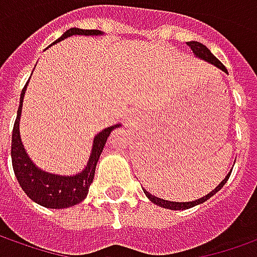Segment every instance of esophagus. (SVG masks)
Segmentation results:
<instances>
[{
    "instance_id": "1",
    "label": "esophagus",
    "mask_w": 257,
    "mask_h": 257,
    "mask_svg": "<svg viewBox=\"0 0 257 257\" xmlns=\"http://www.w3.org/2000/svg\"><path fill=\"white\" fill-rule=\"evenodd\" d=\"M128 121H130V123H132V117H128Z\"/></svg>"
}]
</instances>
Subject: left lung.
<instances>
[{"label":"left lung","instance_id":"left-lung-1","mask_svg":"<svg viewBox=\"0 0 257 257\" xmlns=\"http://www.w3.org/2000/svg\"><path fill=\"white\" fill-rule=\"evenodd\" d=\"M187 46L190 47L193 50V53H194V56L196 57H200L201 60H204V61H207V63H210V64L215 65V67H218L220 70H222L224 72H226L228 74V71H226L225 65L221 63L218 58L214 56L211 51L207 49L204 44L199 43V42H189L187 43ZM232 172V171H231ZM231 172L228 173L225 176V179L221 182L220 185L217 186L215 189H214L213 192H210L207 196H204V197H201V199L199 200H194V201H187V203H178V201H168V200H164V199H158V197H155V196H152L151 193H148L144 190V193H146V196L148 197V199L151 200L154 204H157V206L159 207H164V208H169V210H186V208H192V207L197 206V204H201V203H204V201H207V200L210 199L211 196H214L215 193L218 192V190H221V187L225 185L226 180L229 179V176H231Z\"/></svg>","mask_w":257,"mask_h":257}]
</instances>
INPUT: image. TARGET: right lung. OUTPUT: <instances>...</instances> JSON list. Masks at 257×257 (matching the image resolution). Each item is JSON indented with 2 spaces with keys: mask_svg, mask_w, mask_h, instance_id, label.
I'll use <instances>...</instances> for the list:
<instances>
[{
  "mask_svg": "<svg viewBox=\"0 0 257 257\" xmlns=\"http://www.w3.org/2000/svg\"><path fill=\"white\" fill-rule=\"evenodd\" d=\"M72 35H85V36L92 35L93 36V35H102V32L71 28L64 32V35L57 39L54 43H57L65 37L72 36ZM26 86L28 84L25 85L22 93H21L17 120H15L14 130H12L11 157H12V166H14L15 176H17L21 187L24 189V192L28 194V197L40 206L47 207V208H67V207L75 206L86 197L89 186L95 176L96 164H98L100 154L103 151L107 137L120 124L107 127L93 139L91 157L88 159L85 169L81 173H78L75 176H60V175H54V173L44 172L42 169H39L32 162V159L28 157L24 144L21 141V134H19V120H21V113H22V102H24Z\"/></svg>",
  "mask_w": 257,
  "mask_h": 257,
  "instance_id": "1",
  "label": "right lung"
}]
</instances>
